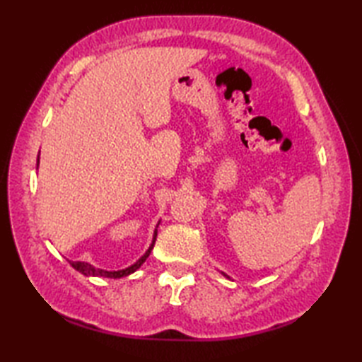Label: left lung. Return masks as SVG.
<instances>
[{
  "instance_id": "obj_1",
  "label": "left lung",
  "mask_w": 362,
  "mask_h": 362,
  "mask_svg": "<svg viewBox=\"0 0 362 362\" xmlns=\"http://www.w3.org/2000/svg\"><path fill=\"white\" fill-rule=\"evenodd\" d=\"M224 275H226V274H224ZM226 276H227V275H226Z\"/></svg>"
}]
</instances>
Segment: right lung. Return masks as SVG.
I'll return each mask as SVG.
<instances>
[{
    "mask_svg": "<svg viewBox=\"0 0 362 362\" xmlns=\"http://www.w3.org/2000/svg\"><path fill=\"white\" fill-rule=\"evenodd\" d=\"M37 168H38V157H37ZM156 240H157V230H156V233H153V240H152V244H151V247L148 249V252H146L144 255L140 259H138L135 264L129 266L126 269H122V271H103V269H96L95 266H91L88 263H83V261H71V266L76 269V271H79L81 274L87 275V276H105V279H121V276H126V275L134 274L136 269L144 263L146 258L149 257L151 250L153 249V244H156Z\"/></svg>",
    "mask_w": 362,
    "mask_h": 362,
    "instance_id": "1",
    "label": "right lung"
}]
</instances>
